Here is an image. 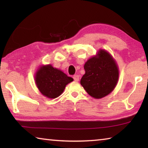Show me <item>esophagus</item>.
Returning a JSON list of instances; mask_svg holds the SVG:
<instances>
[{"label":"esophagus","mask_w":148,"mask_h":148,"mask_svg":"<svg viewBox=\"0 0 148 148\" xmlns=\"http://www.w3.org/2000/svg\"><path fill=\"white\" fill-rule=\"evenodd\" d=\"M73 78H74V81H75V82H78V81H79V77L78 75L76 74V75H74V76H73Z\"/></svg>","instance_id":"34e87169"}]
</instances>
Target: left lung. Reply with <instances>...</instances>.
Returning <instances> with one entry per match:
<instances>
[{"label":"left lung","instance_id":"left-lung-1","mask_svg":"<svg viewBox=\"0 0 148 148\" xmlns=\"http://www.w3.org/2000/svg\"><path fill=\"white\" fill-rule=\"evenodd\" d=\"M86 73L80 84L94 99H102L113 91L119 79V69L111 54L99 49L84 64Z\"/></svg>","mask_w":148,"mask_h":148}]
</instances>
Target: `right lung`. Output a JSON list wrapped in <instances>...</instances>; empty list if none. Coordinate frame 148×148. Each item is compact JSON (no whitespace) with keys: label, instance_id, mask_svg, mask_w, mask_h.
I'll return each mask as SVG.
<instances>
[{"label":"right lung","instance_id":"obj_1","mask_svg":"<svg viewBox=\"0 0 148 148\" xmlns=\"http://www.w3.org/2000/svg\"><path fill=\"white\" fill-rule=\"evenodd\" d=\"M34 79L40 92L48 99H56L60 96L66 85L74 80L51 64L40 66L35 73Z\"/></svg>","mask_w":148,"mask_h":148}]
</instances>
